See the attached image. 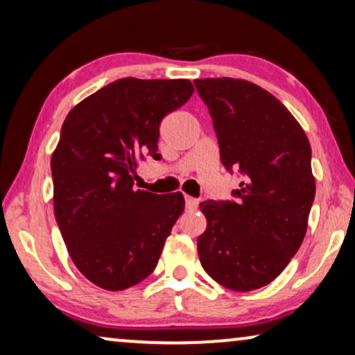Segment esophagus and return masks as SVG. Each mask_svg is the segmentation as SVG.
I'll return each mask as SVG.
<instances>
[{"instance_id":"34e87169","label":"esophagus","mask_w":355,"mask_h":355,"mask_svg":"<svg viewBox=\"0 0 355 355\" xmlns=\"http://www.w3.org/2000/svg\"><path fill=\"white\" fill-rule=\"evenodd\" d=\"M184 204H187L188 211H194V209H198L199 201H198V199L191 198V196H184Z\"/></svg>"}]
</instances>
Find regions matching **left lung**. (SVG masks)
Instances as JSON below:
<instances>
[{"label": "left lung", "instance_id": "left-lung-1", "mask_svg": "<svg viewBox=\"0 0 355 355\" xmlns=\"http://www.w3.org/2000/svg\"><path fill=\"white\" fill-rule=\"evenodd\" d=\"M227 171L243 173L234 201L199 204L207 228L198 238L207 275L233 291H252L284 270L307 232L315 198L312 149L278 99L241 78H198Z\"/></svg>", "mask_w": 355, "mask_h": 355}]
</instances>
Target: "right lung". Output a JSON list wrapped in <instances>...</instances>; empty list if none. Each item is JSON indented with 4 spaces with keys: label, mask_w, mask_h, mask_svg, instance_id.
I'll return each mask as SVG.
<instances>
[{
    "label": "right lung",
    "mask_w": 355,
    "mask_h": 355,
    "mask_svg": "<svg viewBox=\"0 0 355 355\" xmlns=\"http://www.w3.org/2000/svg\"><path fill=\"white\" fill-rule=\"evenodd\" d=\"M189 80L121 78L67 114L51 157L54 216L69 256L96 286L122 291L151 275L184 209L182 193L133 189L157 159L162 119L191 98Z\"/></svg>",
    "instance_id": "obj_1"
}]
</instances>
